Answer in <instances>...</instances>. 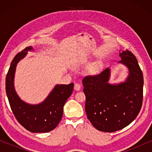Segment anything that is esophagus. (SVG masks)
<instances>
[{"instance_id": "34e87169", "label": "esophagus", "mask_w": 152, "mask_h": 152, "mask_svg": "<svg viewBox=\"0 0 152 152\" xmlns=\"http://www.w3.org/2000/svg\"><path fill=\"white\" fill-rule=\"evenodd\" d=\"M81 88V86L80 85L78 84V83H75V85H74V89L75 91H80Z\"/></svg>"}]
</instances>
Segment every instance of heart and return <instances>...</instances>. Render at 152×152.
Returning a JSON list of instances; mask_svg holds the SVG:
<instances>
[{"label": "heart", "instance_id": "obj_1", "mask_svg": "<svg viewBox=\"0 0 152 152\" xmlns=\"http://www.w3.org/2000/svg\"><path fill=\"white\" fill-rule=\"evenodd\" d=\"M95 69H96V68H95V67H94V66H93V67H91V68H89V70H90V71H91V72H94L95 70Z\"/></svg>", "mask_w": 152, "mask_h": 152}]
</instances>
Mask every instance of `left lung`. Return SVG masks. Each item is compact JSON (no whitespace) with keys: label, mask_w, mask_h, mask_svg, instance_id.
<instances>
[{"label":"left lung","mask_w":152,"mask_h":152,"mask_svg":"<svg viewBox=\"0 0 152 152\" xmlns=\"http://www.w3.org/2000/svg\"><path fill=\"white\" fill-rule=\"evenodd\" d=\"M119 55L122 59L119 63L129 70L125 82L109 84V68L82 80L87 118L95 129L104 132L126 127L136 119L142 107L144 81L136 57L128 50Z\"/></svg>","instance_id":"8db88e82"}]
</instances>
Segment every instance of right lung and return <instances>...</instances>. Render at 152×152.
<instances>
[{
    "label": "right lung",
    "instance_id": "obj_1",
    "mask_svg": "<svg viewBox=\"0 0 152 152\" xmlns=\"http://www.w3.org/2000/svg\"><path fill=\"white\" fill-rule=\"evenodd\" d=\"M32 50V46L26 48L12 60L6 75V93L14 116L25 129L33 133H47L55 129L61 121L64 106L72 94L74 84L56 85L45 100L39 104H30L21 100L14 86L16 67L28 52Z\"/></svg>",
    "mask_w": 152,
    "mask_h": 152
}]
</instances>
